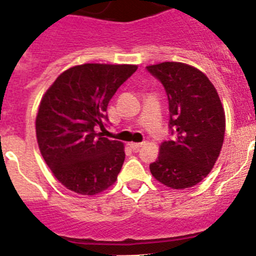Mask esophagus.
<instances>
[{
    "instance_id": "esophagus-1",
    "label": "esophagus",
    "mask_w": 256,
    "mask_h": 256,
    "mask_svg": "<svg viewBox=\"0 0 256 256\" xmlns=\"http://www.w3.org/2000/svg\"><path fill=\"white\" fill-rule=\"evenodd\" d=\"M130 148H132V150L137 151V150H140V148H142V144H138V142H130Z\"/></svg>"
}]
</instances>
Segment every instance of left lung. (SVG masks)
<instances>
[{"mask_svg": "<svg viewBox=\"0 0 256 256\" xmlns=\"http://www.w3.org/2000/svg\"><path fill=\"white\" fill-rule=\"evenodd\" d=\"M162 86L169 102L172 140L164 141L151 174L165 186H195L212 169L226 132L224 110L216 87L202 72L182 62L146 68Z\"/></svg>", "mask_w": 256, "mask_h": 256, "instance_id": "1", "label": "left lung"}]
</instances>
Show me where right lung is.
<instances>
[{
	"mask_svg": "<svg viewBox=\"0 0 256 256\" xmlns=\"http://www.w3.org/2000/svg\"><path fill=\"white\" fill-rule=\"evenodd\" d=\"M136 65L83 64L65 70L42 97L36 118L40 151L68 190L96 195L116 180L124 144L96 133L108 122V101Z\"/></svg>",
	"mask_w": 256,
	"mask_h": 256,
	"instance_id": "right-lung-1",
	"label": "right lung"
}]
</instances>
